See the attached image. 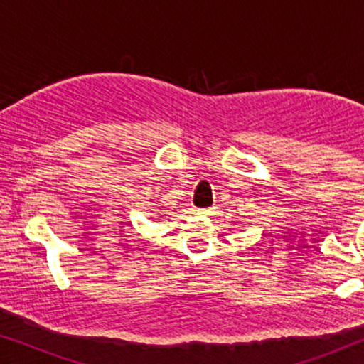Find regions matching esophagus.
Segmentation results:
<instances>
[{
    "instance_id": "esophagus-1",
    "label": "esophagus",
    "mask_w": 364,
    "mask_h": 364,
    "mask_svg": "<svg viewBox=\"0 0 364 364\" xmlns=\"http://www.w3.org/2000/svg\"><path fill=\"white\" fill-rule=\"evenodd\" d=\"M198 215H205V217H210L215 213V208L210 207V208H200V210H197Z\"/></svg>"
}]
</instances>
